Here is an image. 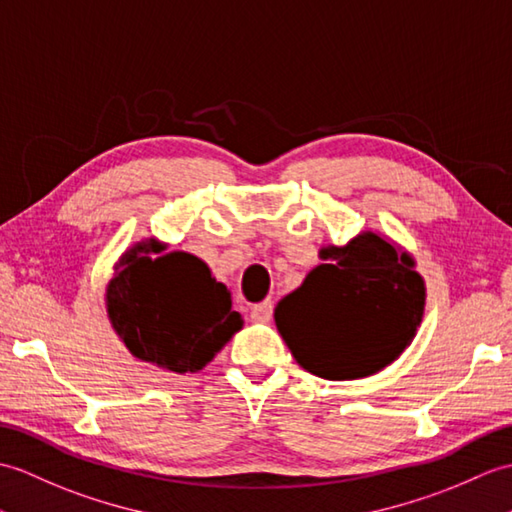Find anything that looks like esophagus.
<instances>
[{"label": "esophagus", "mask_w": 512, "mask_h": 512, "mask_svg": "<svg viewBox=\"0 0 512 512\" xmlns=\"http://www.w3.org/2000/svg\"><path fill=\"white\" fill-rule=\"evenodd\" d=\"M271 313H274V306H271V302H260L254 306L249 317H252V322H256V324H265L271 320Z\"/></svg>", "instance_id": "34e87169"}]
</instances>
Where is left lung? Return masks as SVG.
<instances>
[{
    "mask_svg": "<svg viewBox=\"0 0 512 512\" xmlns=\"http://www.w3.org/2000/svg\"><path fill=\"white\" fill-rule=\"evenodd\" d=\"M322 258L328 263L278 302V333L317 377H370L412 344L425 311V280L414 258L377 232L328 245Z\"/></svg>",
    "mask_w": 512,
    "mask_h": 512,
    "instance_id": "8db88e82",
    "label": "left lung"
}]
</instances>
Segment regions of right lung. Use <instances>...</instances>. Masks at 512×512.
Returning a JSON list of instances; mask_svg holds the SVG:
<instances>
[{"label": "right lung", "instance_id": "add662e5", "mask_svg": "<svg viewBox=\"0 0 512 512\" xmlns=\"http://www.w3.org/2000/svg\"><path fill=\"white\" fill-rule=\"evenodd\" d=\"M164 252L155 238L135 243L107 285V315L133 357L164 370L199 372L243 328L232 295L208 265Z\"/></svg>", "mask_w": 512, "mask_h": 512}]
</instances>
